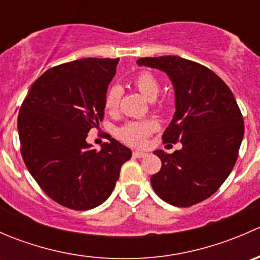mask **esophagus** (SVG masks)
<instances>
[{"mask_svg":"<svg viewBox=\"0 0 260 260\" xmlns=\"http://www.w3.org/2000/svg\"><path fill=\"white\" fill-rule=\"evenodd\" d=\"M146 152L143 151H133V156L137 157V158H142V157L146 156Z\"/></svg>","mask_w":260,"mask_h":260,"instance_id":"esophagus-1","label":"esophagus"}]
</instances>
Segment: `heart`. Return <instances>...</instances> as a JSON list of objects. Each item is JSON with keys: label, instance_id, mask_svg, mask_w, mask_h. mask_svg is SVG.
I'll use <instances>...</instances> for the list:
<instances>
[{"label": "heart", "instance_id": "heart-1", "mask_svg": "<svg viewBox=\"0 0 260 260\" xmlns=\"http://www.w3.org/2000/svg\"><path fill=\"white\" fill-rule=\"evenodd\" d=\"M133 84L138 89V91L149 101L156 99L159 93V89H161L159 80L149 72H141L135 78ZM122 94L123 90L119 85H112L107 90L106 96H104V108L108 113H115L119 109ZM157 128H158V123L153 119L136 120V122H129L119 128L118 136L125 143L141 146L146 142L147 138L154 131H157Z\"/></svg>", "mask_w": 260, "mask_h": 260}]
</instances>
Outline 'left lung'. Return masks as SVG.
<instances>
[{"mask_svg":"<svg viewBox=\"0 0 260 260\" xmlns=\"http://www.w3.org/2000/svg\"><path fill=\"white\" fill-rule=\"evenodd\" d=\"M140 67L169 75L175 112L164 142H181L174 153L154 151L162 167L151 176L164 201L187 208L210 198L232 172L244 137V120L229 86L204 65L180 56L141 57Z\"/></svg>","mask_w":260,"mask_h":260,"instance_id":"1","label":"left lung"}]
</instances>
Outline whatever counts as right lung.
<instances>
[{"instance_id":"add662e5","label":"right lung","mask_w":260,"mask_h":260,"mask_svg":"<svg viewBox=\"0 0 260 260\" xmlns=\"http://www.w3.org/2000/svg\"><path fill=\"white\" fill-rule=\"evenodd\" d=\"M119 59H88L46 70L28 89L17 119L21 154L44 192L65 208L90 210L111 196L132 156L114 138L86 142L104 117V96Z\"/></svg>"}]
</instances>
